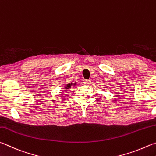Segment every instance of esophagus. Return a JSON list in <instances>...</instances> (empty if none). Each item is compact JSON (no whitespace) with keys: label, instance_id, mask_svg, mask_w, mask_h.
Here are the masks:
<instances>
[{"label":"esophagus","instance_id":"esophagus-1","mask_svg":"<svg viewBox=\"0 0 156 156\" xmlns=\"http://www.w3.org/2000/svg\"><path fill=\"white\" fill-rule=\"evenodd\" d=\"M90 80H84V84H86V85H90Z\"/></svg>","mask_w":156,"mask_h":156}]
</instances>
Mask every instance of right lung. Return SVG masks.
Here are the masks:
<instances>
[{
	"label": "right lung",
	"mask_w": 156,
	"mask_h": 156,
	"mask_svg": "<svg viewBox=\"0 0 156 156\" xmlns=\"http://www.w3.org/2000/svg\"><path fill=\"white\" fill-rule=\"evenodd\" d=\"M70 85H71V84H68V85L66 86L65 88H70Z\"/></svg>",
	"instance_id": "obj_1"
}]
</instances>
